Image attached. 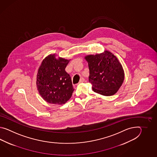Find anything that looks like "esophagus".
<instances>
[{
    "label": "esophagus",
    "instance_id": "esophagus-1",
    "mask_svg": "<svg viewBox=\"0 0 157 157\" xmlns=\"http://www.w3.org/2000/svg\"><path fill=\"white\" fill-rule=\"evenodd\" d=\"M84 81H85V78H83V77H82V78H81V79H80V81H79L78 83H82Z\"/></svg>",
    "mask_w": 157,
    "mask_h": 157
}]
</instances>
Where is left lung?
Wrapping results in <instances>:
<instances>
[{"label": "left lung", "mask_w": 157, "mask_h": 157, "mask_svg": "<svg viewBox=\"0 0 157 157\" xmlns=\"http://www.w3.org/2000/svg\"><path fill=\"white\" fill-rule=\"evenodd\" d=\"M88 63L89 81L94 92L104 96L117 93L124 82V69L117 57L108 50L85 57Z\"/></svg>", "instance_id": "8db88e82"}]
</instances>
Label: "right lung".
I'll return each mask as SVG.
<instances>
[{
	"mask_svg": "<svg viewBox=\"0 0 157 157\" xmlns=\"http://www.w3.org/2000/svg\"><path fill=\"white\" fill-rule=\"evenodd\" d=\"M70 60L50 54L42 62L36 78L37 90L49 103L62 105L72 97L74 88L65 68Z\"/></svg>",
	"mask_w": 157,
	"mask_h": 157,
	"instance_id": "1",
	"label": "right lung"
}]
</instances>
